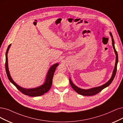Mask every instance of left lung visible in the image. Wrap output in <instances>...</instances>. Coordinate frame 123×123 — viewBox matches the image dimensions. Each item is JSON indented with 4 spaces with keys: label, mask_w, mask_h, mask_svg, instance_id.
Listing matches in <instances>:
<instances>
[{
    "label": "left lung",
    "mask_w": 123,
    "mask_h": 123,
    "mask_svg": "<svg viewBox=\"0 0 123 123\" xmlns=\"http://www.w3.org/2000/svg\"><path fill=\"white\" fill-rule=\"evenodd\" d=\"M110 34L111 36V39H112V47L113 49H114L115 52L116 53V64H115V67L114 70L113 71V73H112V75L111 76V79L109 80L107 82L104 84L102 86H100V87H96V88H93L92 89H88V90H85V89H80V88H78V87H76L75 85H74L72 82L71 81V80L69 79V81H70V85L71 86V87L73 88V89L76 91L78 94L83 95V96H92V95H96L98 93H99L101 91L104 89V88H105L106 87H108V86L110 85L111 82L112 81V80L114 79L116 72H117V64L118 62V55H117V52L116 50L115 45H114V40H113V37L112 34L111 33H110Z\"/></svg>",
    "instance_id": "8db88e82"
}]
</instances>
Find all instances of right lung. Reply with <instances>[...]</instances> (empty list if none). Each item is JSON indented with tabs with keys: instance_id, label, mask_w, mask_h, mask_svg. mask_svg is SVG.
<instances>
[{
	"instance_id": "right-lung-1",
	"label": "right lung",
	"mask_w": 123,
	"mask_h": 123,
	"mask_svg": "<svg viewBox=\"0 0 123 123\" xmlns=\"http://www.w3.org/2000/svg\"><path fill=\"white\" fill-rule=\"evenodd\" d=\"M11 44H10L8 45V47L6 50V74L8 80H10L11 82L17 88V89L19 90L22 93L24 94V95H27V96H32V97L39 96H42V95H43L44 93L48 92V91L50 89V88H51L52 86L54 74L55 71L56 70V68L59 65L58 63H56V64L53 65L52 66H51V68H50L48 71V73L47 74L45 83L43 85L39 86V87L34 88V89H27L23 88L18 86L16 83H15V81H13L12 79L10 74V72H9V70L8 68L7 53L9 50V49H10L11 47Z\"/></svg>"
}]
</instances>
